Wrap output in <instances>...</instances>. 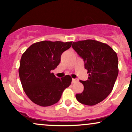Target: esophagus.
Returning <instances> with one entry per match:
<instances>
[{
    "instance_id": "esophagus-1",
    "label": "esophagus",
    "mask_w": 132,
    "mask_h": 132,
    "mask_svg": "<svg viewBox=\"0 0 132 132\" xmlns=\"http://www.w3.org/2000/svg\"><path fill=\"white\" fill-rule=\"evenodd\" d=\"M79 80L78 79H72V83H75V82H78Z\"/></svg>"
}]
</instances>
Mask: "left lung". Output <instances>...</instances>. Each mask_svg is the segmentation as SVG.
<instances>
[{
    "instance_id": "left-lung-1",
    "label": "left lung",
    "mask_w": 132,
    "mask_h": 132,
    "mask_svg": "<svg viewBox=\"0 0 132 132\" xmlns=\"http://www.w3.org/2000/svg\"><path fill=\"white\" fill-rule=\"evenodd\" d=\"M72 47L83 59L89 74L87 81H80L84 90L76 97L81 104L94 105L112 90L119 74L117 55L108 45L94 40L73 42Z\"/></svg>"
}]
</instances>
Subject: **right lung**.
<instances>
[{
  "mask_svg": "<svg viewBox=\"0 0 132 132\" xmlns=\"http://www.w3.org/2000/svg\"><path fill=\"white\" fill-rule=\"evenodd\" d=\"M72 42L42 41L31 45L22 56L19 69L22 87L28 97L37 105L47 107L60 101L72 78H56L51 70L58 66L61 56Z\"/></svg>",
  "mask_w": 132,
  "mask_h": 132,
  "instance_id": "right-lung-1",
  "label": "right lung"
}]
</instances>
